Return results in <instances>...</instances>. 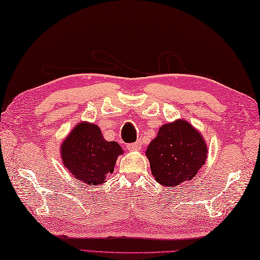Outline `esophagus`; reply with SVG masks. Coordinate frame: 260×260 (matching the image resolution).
I'll list each match as a JSON object with an SVG mask.
<instances>
[{
	"label": "esophagus",
	"mask_w": 260,
	"mask_h": 260,
	"mask_svg": "<svg viewBox=\"0 0 260 260\" xmlns=\"http://www.w3.org/2000/svg\"><path fill=\"white\" fill-rule=\"evenodd\" d=\"M140 147H142V144H140L139 142L129 144V145H127V146H126V148L129 149V151H138V149H140Z\"/></svg>",
	"instance_id": "esophagus-1"
}]
</instances>
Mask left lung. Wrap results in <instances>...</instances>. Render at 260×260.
Returning <instances> with one entry per match:
<instances>
[{"label": "left lung", "instance_id": "1", "mask_svg": "<svg viewBox=\"0 0 260 260\" xmlns=\"http://www.w3.org/2000/svg\"><path fill=\"white\" fill-rule=\"evenodd\" d=\"M206 142L186 121H176L160 127L148 145L146 155L155 180L176 187L197 176L207 158Z\"/></svg>", "mask_w": 260, "mask_h": 260}]
</instances>
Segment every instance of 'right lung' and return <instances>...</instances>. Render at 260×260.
Instances as JSON below:
<instances>
[{
  "instance_id": "add662e5",
  "label": "right lung",
  "mask_w": 260,
  "mask_h": 260,
  "mask_svg": "<svg viewBox=\"0 0 260 260\" xmlns=\"http://www.w3.org/2000/svg\"><path fill=\"white\" fill-rule=\"evenodd\" d=\"M123 151L116 142H107L95 124L79 123L61 145V157L71 174L88 185H100L112 174Z\"/></svg>"
}]
</instances>
